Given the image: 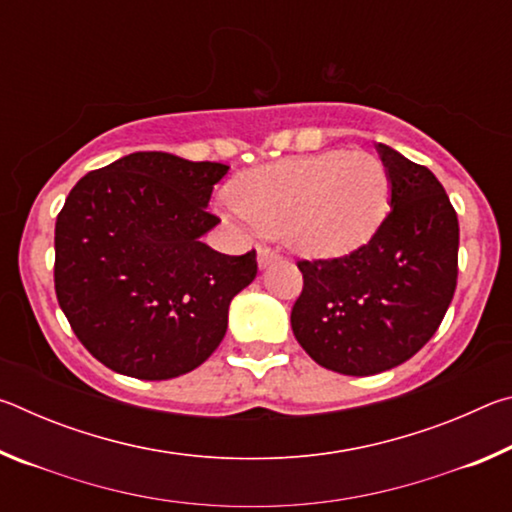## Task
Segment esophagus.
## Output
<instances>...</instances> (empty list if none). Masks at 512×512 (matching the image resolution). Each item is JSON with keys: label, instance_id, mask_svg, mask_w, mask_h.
Instances as JSON below:
<instances>
[{"label": "esophagus", "instance_id": "obj_1", "mask_svg": "<svg viewBox=\"0 0 512 512\" xmlns=\"http://www.w3.org/2000/svg\"><path fill=\"white\" fill-rule=\"evenodd\" d=\"M277 259H280V253H277V250L268 248V246H259L257 248V264H259V268H266L268 264L277 262Z\"/></svg>", "mask_w": 512, "mask_h": 512}]
</instances>
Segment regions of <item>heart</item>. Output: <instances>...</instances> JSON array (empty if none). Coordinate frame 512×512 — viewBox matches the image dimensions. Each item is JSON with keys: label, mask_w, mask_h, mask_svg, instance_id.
Instances as JSON below:
<instances>
[{"label": "heart", "mask_w": 512, "mask_h": 512, "mask_svg": "<svg viewBox=\"0 0 512 512\" xmlns=\"http://www.w3.org/2000/svg\"><path fill=\"white\" fill-rule=\"evenodd\" d=\"M391 198L384 162L363 151L296 155L241 176L232 203L266 235L314 257L345 255L375 235Z\"/></svg>", "instance_id": "1"}]
</instances>
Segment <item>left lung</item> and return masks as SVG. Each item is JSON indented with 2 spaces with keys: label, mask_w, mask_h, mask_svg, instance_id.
<instances>
[{
  "label": "left lung",
  "mask_w": 512,
  "mask_h": 512,
  "mask_svg": "<svg viewBox=\"0 0 512 512\" xmlns=\"http://www.w3.org/2000/svg\"><path fill=\"white\" fill-rule=\"evenodd\" d=\"M391 212L368 244L298 259L291 327L318 366L368 377L411 359L443 323L458 277V216L433 173L379 144Z\"/></svg>",
  "instance_id": "obj_1"
}]
</instances>
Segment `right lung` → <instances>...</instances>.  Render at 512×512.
<instances>
[{
    "label": "right lung",
    "mask_w": 512,
    "mask_h": 512,
    "mask_svg": "<svg viewBox=\"0 0 512 512\" xmlns=\"http://www.w3.org/2000/svg\"><path fill=\"white\" fill-rule=\"evenodd\" d=\"M221 162L140 151L90 171L56 219L54 284L76 339L103 366L173 379L219 348L228 307L257 255H223L201 237Z\"/></svg>",
    "instance_id": "1"
}]
</instances>
